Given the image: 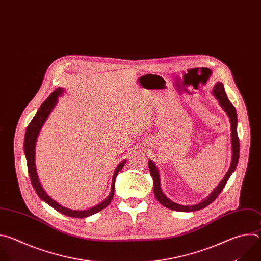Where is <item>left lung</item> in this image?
<instances>
[{"label": "left lung", "instance_id": "left-lung-1", "mask_svg": "<svg viewBox=\"0 0 261 261\" xmlns=\"http://www.w3.org/2000/svg\"><path fill=\"white\" fill-rule=\"evenodd\" d=\"M213 94L218 99L220 106L223 108V110L227 113V115L229 117V120H230V124H231L232 160H231L230 168H229L228 172L226 173L224 179L220 182V184L215 188V190L209 196H207L204 200H202L201 202H199L197 204H194V205H182V204H178L176 202H173L172 200H170L163 193L162 188H161V180H160L159 171H158V169H156L154 163L149 161L148 166H149V170H150V173L152 175V178H153V189H154L155 197L163 205H165L166 207H168V209H170V210L179 211V212H193V211H198L200 209H203V207H205L206 205H209L210 203H212L218 197L220 192L225 187L229 177L231 176V174L234 172V170L237 168V165H238V162H239V156H240V142H239V137H238V132H237V124H238L237 111H236V108L233 107L232 103L227 98L225 90H224V86L221 82H218L214 86Z\"/></svg>", "mask_w": 261, "mask_h": 261}]
</instances>
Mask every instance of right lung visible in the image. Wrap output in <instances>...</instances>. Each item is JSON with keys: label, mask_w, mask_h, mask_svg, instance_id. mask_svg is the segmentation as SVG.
Instances as JSON below:
<instances>
[{"label": "right lung", "mask_w": 261, "mask_h": 261, "mask_svg": "<svg viewBox=\"0 0 261 261\" xmlns=\"http://www.w3.org/2000/svg\"><path fill=\"white\" fill-rule=\"evenodd\" d=\"M63 92L62 88H57L54 92H52L46 99L45 101L40 106L38 112L36 113V115L34 116V118L32 119V121L30 122V124L27 127L25 130V136H24V154L27 158V165H28V171H29V176L31 179V183L35 189V191L37 192V194L39 195V197L41 199H43L44 201H46L49 205H51L54 209H56L57 211H59L60 213L70 216V217H75V218H84V217H88L90 215H93L97 212H99L100 210L105 209L107 205H109V203L112 201L113 196H114V189H115V179L118 175V173L121 171V169L123 168V166L125 165L126 161H123L122 163H120L118 165V167L115 170L113 179H112V187H111V192L110 195L103 200L102 202H100L99 204L91 207V209L88 210H84V211H74V210H70L67 209V207L62 206L61 204H59L57 201H55L52 198H50L46 192L43 190L38 176H37V171H36V164H35V148H36V141L38 138V135L40 133L41 127L43 126L45 120L47 119V117L49 116L50 112L52 111V109L55 108L56 103L58 101L59 95H61Z\"/></svg>", "instance_id": "right-lung-1"}]
</instances>
